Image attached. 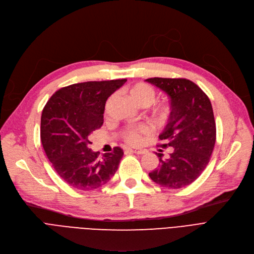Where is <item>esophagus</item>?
<instances>
[{"label": "esophagus", "mask_w": 254, "mask_h": 254, "mask_svg": "<svg viewBox=\"0 0 254 254\" xmlns=\"http://www.w3.org/2000/svg\"><path fill=\"white\" fill-rule=\"evenodd\" d=\"M126 151L130 152V153L137 154V155H143L146 153V150H142V148H136V147H128V148H126Z\"/></svg>", "instance_id": "obj_1"}]
</instances>
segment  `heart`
Masks as SVG:
<instances>
[{
	"instance_id": "obj_1",
	"label": "heart",
	"mask_w": 254,
	"mask_h": 254,
	"mask_svg": "<svg viewBox=\"0 0 254 254\" xmlns=\"http://www.w3.org/2000/svg\"><path fill=\"white\" fill-rule=\"evenodd\" d=\"M128 93L130 97L135 101L139 106H148L154 97H155V90L154 88L143 82H139L132 85L128 89ZM169 113V109L166 106H163L158 108L155 111V116L159 119L167 117ZM148 132V128L145 125H139L136 127H129L124 132V139L129 144H138L142 139V135H145Z\"/></svg>"
}]
</instances>
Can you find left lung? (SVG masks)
Instances as JSON below:
<instances>
[{
  "mask_svg": "<svg viewBox=\"0 0 254 254\" xmlns=\"http://www.w3.org/2000/svg\"><path fill=\"white\" fill-rule=\"evenodd\" d=\"M170 98L168 123L159 135L173 147L166 160L159 157V167L148 173L151 180L167 189H182L195 182L209 163L216 140V126L210 99L193 82L178 78H151Z\"/></svg>",
  "mask_w": 254,
  "mask_h": 254,
  "instance_id": "left-lung-1",
  "label": "left lung"
}]
</instances>
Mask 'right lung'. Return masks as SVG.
Segmentation results:
<instances>
[{
    "mask_svg": "<svg viewBox=\"0 0 254 254\" xmlns=\"http://www.w3.org/2000/svg\"><path fill=\"white\" fill-rule=\"evenodd\" d=\"M127 80L84 82L56 91L43 109L41 141L56 173L71 188L91 190L116 173L123 150L116 146L99 159L89 148L90 134L103 124L108 98Z\"/></svg>",
    "mask_w": 254,
    "mask_h": 254,
    "instance_id": "1",
    "label": "right lung"
}]
</instances>
